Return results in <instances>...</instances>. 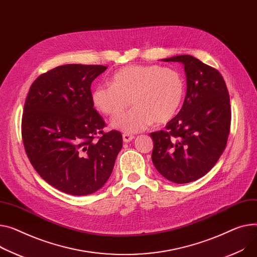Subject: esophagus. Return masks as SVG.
Returning a JSON list of instances; mask_svg holds the SVG:
<instances>
[{
    "label": "esophagus",
    "instance_id": "1",
    "mask_svg": "<svg viewBox=\"0 0 257 257\" xmlns=\"http://www.w3.org/2000/svg\"><path fill=\"white\" fill-rule=\"evenodd\" d=\"M133 140H134V135L129 134V133H124L123 134V141H124V143H130Z\"/></svg>",
    "mask_w": 257,
    "mask_h": 257
}]
</instances>
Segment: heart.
<instances>
[{
	"instance_id": "heart-1",
	"label": "heart",
	"mask_w": 257,
	"mask_h": 257,
	"mask_svg": "<svg viewBox=\"0 0 257 257\" xmlns=\"http://www.w3.org/2000/svg\"><path fill=\"white\" fill-rule=\"evenodd\" d=\"M184 95L185 81L178 70L159 65H130L117 70L111 83L95 87L92 102L102 113L116 115L132 101L135 106L113 117L110 124L115 129L134 133L154 122L164 124L172 119Z\"/></svg>"
}]
</instances>
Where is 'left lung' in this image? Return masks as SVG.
<instances>
[{"label":"left lung","instance_id":"8db88e82","mask_svg":"<svg viewBox=\"0 0 257 257\" xmlns=\"http://www.w3.org/2000/svg\"><path fill=\"white\" fill-rule=\"evenodd\" d=\"M162 61L184 65L187 92L166 130L151 133L152 161L168 181L186 184L209 173L223 153L230 129V100L225 81L215 68L189 55Z\"/></svg>","mask_w":257,"mask_h":257}]
</instances>
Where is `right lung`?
<instances>
[{
	"mask_svg": "<svg viewBox=\"0 0 257 257\" xmlns=\"http://www.w3.org/2000/svg\"><path fill=\"white\" fill-rule=\"evenodd\" d=\"M106 69L102 65L56 67L33 82L25 102L22 136L27 156L45 182L67 194L88 195L103 187L123 147L118 131H102L105 123L92 102L91 84Z\"/></svg>",
	"mask_w": 257,
	"mask_h": 257,
	"instance_id": "1",
	"label": "right lung"
}]
</instances>
